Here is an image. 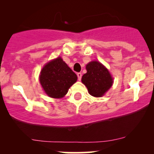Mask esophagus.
Here are the masks:
<instances>
[{"instance_id":"1","label":"esophagus","mask_w":154,"mask_h":154,"mask_svg":"<svg viewBox=\"0 0 154 154\" xmlns=\"http://www.w3.org/2000/svg\"><path fill=\"white\" fill-rule=\"evenodd\" d=\"M77 77H78L79 80H81V78H82V73H80V72H78V73L77 74Z\"/></svg>"}]
</instances>
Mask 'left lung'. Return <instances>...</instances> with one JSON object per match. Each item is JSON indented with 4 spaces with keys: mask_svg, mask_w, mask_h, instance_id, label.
Listing matches in <instances>:
<instances>
[{
    "mask_svg": "<svg viewBox=\"0 0 154 154\" xmlns=\"http://www.w3.org/2000/svg\"><path fill=\"white\" fill-rule=\"evenodd\" d=\"M87 73L82 77V82L92 96L102 97L113 85L110 72L99 61H93L86 65Z\"/></svg>",
    "mask_w": 154,
    "mask_h": 154,
    "instance_id": "8db88e82",
    "label": "left lung"
}]
</instances>
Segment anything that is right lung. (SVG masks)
Segmentation results:
<instances>
[{
    "mask_svg": "<svg viewBox=\"0 0 154 154\" xmlns=\"http://www.w3.org/2000/svg\"><path fill=\"white\" fill-rule=\"evenodd\" d=\"M39 79L44 91L49 97L61 98L77 82V76L61 57H58L43 66Z\"/></svg>",
    "mask_w": 154,
    "mask_h": 154,
    "instance_id": "add662e5",
    "label": "right lung"
}]
</instances>
